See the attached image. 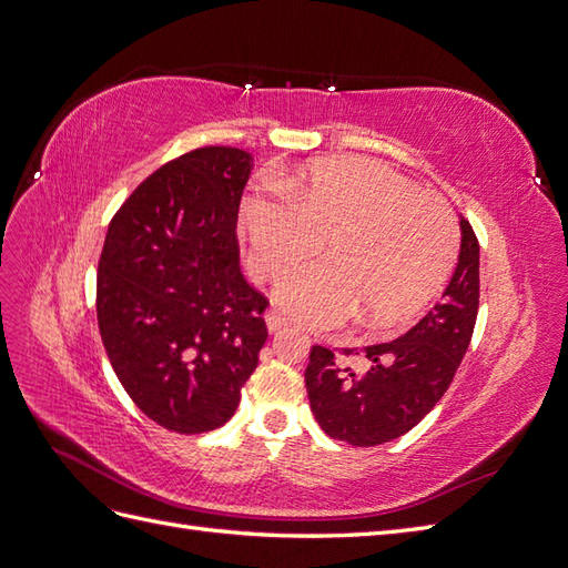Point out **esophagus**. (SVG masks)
<instances>
[{
	"instance_id": "esophagus-1",
	"label": "esophagus",
	"mask_w": 568,
	"mask_h": 568,
	"mask_svg": "<svg viewBox=\"0 0 568 568\" xmlns=\"http://www.w3.org/2000/svg\"><path fill=\"white\" fill-rule=\"evenodd\" d=\"M288 326V320L280 313V311H270L267 313V329L274 334V332H282Z\"/></svg>"
}]
</instances>
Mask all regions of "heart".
Instances as JSON below:
<instances>
[{
  "label": "heart",
  "instance_id": "1",
  "mask_svg": "<svg viewBox=\"0 0 568 568\" xmlns=\"http://www.w3.org/2000/svg\"><path fill=\"white\" fill-rule=\"evenodd\" d=\"M248 267L280 282L298 322L329 329L357 315L367 332L407 322L436 296L455 265L459 230L450 203L379 161L326 159L242 205Z\"/></svg>",
  "mask_w": 568,
  "mask_h": 568
}]
</instances>
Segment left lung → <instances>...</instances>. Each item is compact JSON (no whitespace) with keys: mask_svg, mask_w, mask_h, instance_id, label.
<instances>
[{"mask_svg":"<svg viewBox=\"0 0 568 568\" xmlns=\"http://www.w3.org/2000/svg\"><path fill=\"white\" fill-rule=\"evenodd\" d=\"M478 291V239L462 220L459 263L443 298L405 336L367 346V372L341 367L334 351L313 346L305 388L322 432L355 448H372L415 428L448 390L469 348Z\"/></svg>","mask_w":568,"mask_h":568,"instance_id":"1","label":"left lung"}]
</instances>
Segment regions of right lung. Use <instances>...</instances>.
Returning <instances> with one entry per match:
<instances>
[{"mask_svg":"<svg viewBox=\"0 0 568 568\" xmlns=\"http://www.w3.org/2000/svg\"><path fill=\"white\" fill-rule=\"evenodd\" d=\"M251 153L201 146L161 165L113 215L97 320L132 403L175 434L232 419L265 346L267 296L239 272Z\"/></svg>","mask_w":568,"mask_h":568,"instance_id":"right-lung-1","label":"right lung"}]
</instances>
